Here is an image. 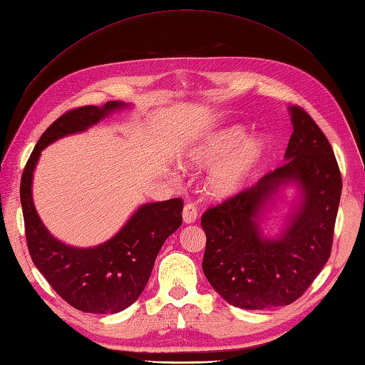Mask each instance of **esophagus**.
Returning <instances> with one entry per match:
<instances>
[{
  "label": "esophagus",
  "instance_id": "esophagus-1",
  "mask_svg": "<svg viewBox=\"0 0 365 365\" xmlns=\"http://www.w3.org/2000/svg\"><path fill=\"white\" fill-rule=\"evenodd\" d=\"M197 219V210L195 204H187L182 210V220L185 224H193Z\"/></svg>",
  "mask_w": 365,
  "mask_h": 365
}]
</instances>
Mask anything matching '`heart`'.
Instances as JSON below:
<instances>
[{
  "instance_id": "b5f03b06",
  "label": "heart",
  "mask_w": 365,
  "mask_h": 365,
  "mask_svg": "<svg viewBox=\"0 0 365 365\" xmlns=\"http://www.w3.org/2000/svg\"><path fill=\"white\" fill-rule=\"evenodd\" d=\"M242 125L208 132L182 153L184 168L210 170L205 190L213 200H228L245 189L268 155L269 143L262 134L245 137Z\"/></svg>"
}]
</instances>
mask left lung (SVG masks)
<instances>
[{
  "label": "left lung",
  "mask_w": 365,
  "mask_h": 365,
  "mask_svg": "<svg viewBox=\"0 0 365 365\" xmlns=\"http://www.w3.org/2000/svg\"><path fill=\"white\" fill-rule=\"evenodd\" d=\"M294 132L286 163L201 217L207 244L202 269L213 289L240 309L286 306L322 272L332 250L341 173L332 146L304 109L289 106ZM299 201L285 227L264 237L259 224L282 186Z\"/></svg>",
  "instance_id": "1"
}]
</instances>
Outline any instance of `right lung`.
<instances>
[{"instance_id":"right-lung-1","label":"right lung","mask_w":365,"mask_h":365,"mask_svg":"<svg viewBox=\"0 0 365 365\" xmlns=\"http://www.w3.org/2000/svg\"><path fill=\"white\" fill-rule=\"evenodd\" d=\"M125 108L129 105L111 101L61 115L38 140L21 178L19 195L31 260L51 288L82 312L117 314L134 303L146 288L165 239L182 224L180 197L140 205L115 236L91 248L63 244L42 224L31 196L33 172L41 152L56 140L83 132Z\"/></svg>"}]
</instances>
